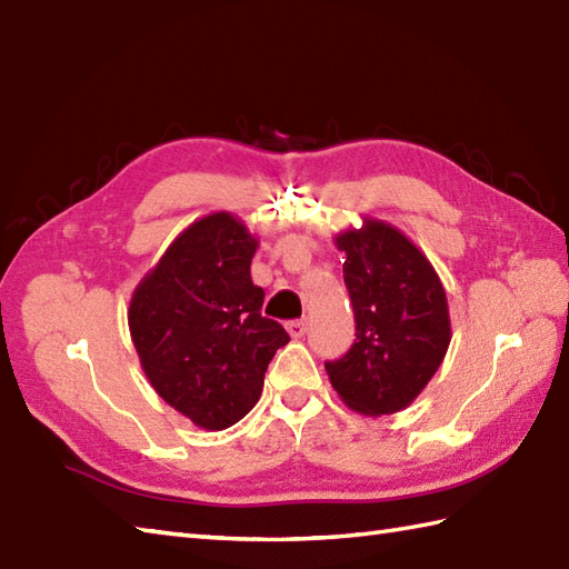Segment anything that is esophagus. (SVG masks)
<instances>
[{"label": "esophagus", "mask_w": 569, "mask_h": 569, "mask_svg": "<svg viewBox=\"0 0 569 569\" xmlns=\"http://www.w3.org/2000/svg\"><path fill=\"white\" fill-rule=\"evenodd\" d=\"M307 328H309V323H307V319H299V321H289L287 323V333L292 336V338H301L307 333Z\"/></svg>", "instance_id": "esophagus-1"}]
</instances>
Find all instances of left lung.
I'll return each mask as SVG.
<instances>
[{"label": "left lung", "mask_w": 569, "mask_h": 569, "mask_svg": "<svg viewBox=\"0 0 569 569\" xmlns=\"http://www.w3.org/2000/svg\"><path fill=\"white\" fill-rule=\"evenodd\" d=\"M356 313V343L326 362L348 409L385 416L407 409L443 362L450 313L433 264L395 226L365 217L336 238Z\"/></svg>", "instance_id": "1"}]
</instances>
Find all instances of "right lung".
<instances>
[{"label":"right lung","mask_w":569,"mask_h":569,"mask_svg":"<svg viewBox=\"0 0 569 569\" xmlns=\"http://www.w3.org/2000/svg\"><path fill=\"white\" fill-rule=\"evenodd\" d=\"M258 238L229 211L174 238L133 289L129 331L141 368L174 411L207 431L241 421L262 395L284 328L262 317L250 260Z\"/></svg>","instance_id":"add662e5"}]
</instances>
